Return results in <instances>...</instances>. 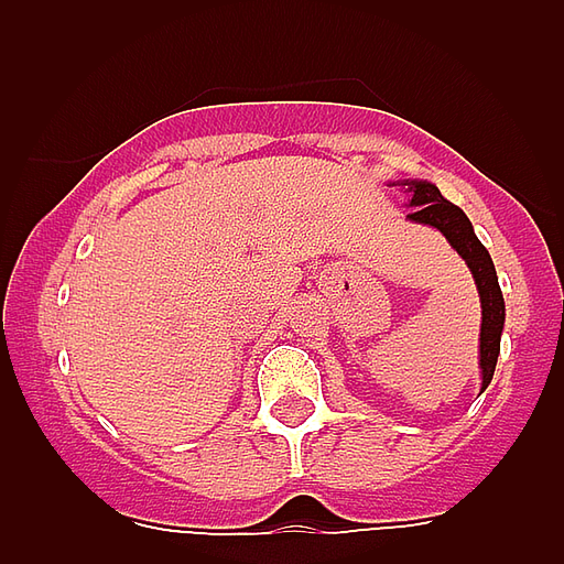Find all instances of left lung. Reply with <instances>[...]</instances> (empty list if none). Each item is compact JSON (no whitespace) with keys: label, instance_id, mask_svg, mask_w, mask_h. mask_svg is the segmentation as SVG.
I'll return each instance as SVG.
<instances>
[{"label":"left lung","instance_id":"left-lung-1","mask_svg":"<svg viewBox=\"0 0 564 564\" xmlns=\"http://www.w3.org/2000/svg\"><path fill=\"white\" fill-rule=\"evenodd\" d=\"M412 192V212L406 214L410 220L423 223V226H435L443 237L449 239L452 248L466 259L471 268L480 291L482 305V327H480V370H482V390L491 383L495 376L497 356H500V333L506 322V302H502L500 282H497L495 262L488 257L486 246L475 237V228L468 223L466 214L437 192L435 183L412 181L403 183Z\"/></svg>","mask_w":564,"mask_h":564}]
</instances>
